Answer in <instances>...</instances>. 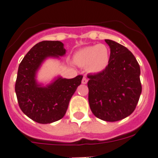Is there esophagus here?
<instances>
[{
  "mask_svg": "<svg viewBox=\"0 0 158 158\" xmlns=\"http://www.w3.org/2000/svg\"><path fill=\"white\" fill-rule=\"evenodd\" d=\"M87 82H88V80H87L86 78H85V77L82 78V84H86Z\"/></svg>",
  "mask_w": 158,
  "mask_h": 158,
  "instance_id": "1",
  "label": "esophagus"
}]
</instances>
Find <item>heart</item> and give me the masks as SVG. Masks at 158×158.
Returning <instances> with one entry per match:
<instances>
[{
  "label": "heart",
  "instance_id": "obj_1",
  "mask_svg": "<svg viewBox=\"0 0 158 158\" xmlns=\"http://www.w3.org/2000/svg\"><path fill=\"white\" fill-rule=\"evenodd\" d=\"M110 56L108 47L103 44H99L81 48L74 55L73 61L79 66H86L88 73L99 74L107 68Z\"/></svg>",
  "mask_w": 158,
  "mask_h": 158
}]
</instances>
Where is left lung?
Here are the masks:
<instances>
[{"mask_svg":"<svg viewBox=\"0 0 158 158\" xmlns=\"http://www.w3.org/2000/svg\"><path fill=\"white\" fill-rule=\"evenodd\" d=\"M110 46V62L102 73L88 75L89 103L100 120L115 122L134 111L141 94L140 69L126 47L105 39Z\"/></svg>","mask_w":158,"mask_h":158,"instance_id":"left-lung-1","label":"left lung"}]
</instances>
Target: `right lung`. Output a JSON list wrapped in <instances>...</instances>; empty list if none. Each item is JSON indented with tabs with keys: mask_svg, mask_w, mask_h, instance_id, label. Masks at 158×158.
<instances>
[{
	"mask_svg": "<svg viewBox=\"0 0 158 158\" xmlns=\"http://www.w3.org/2000/svg\"><path fill=\"white\" fill-rule=\"evenodd\" d=\"M66 50L59 41H43L26 54L18 67L15 93L23 113L37 123L46 124L65 116L69 103L82 76L65 79L58 76L44 85L37 80V73L46 59H60Z\"/></svg>",
	"mask_w": 158,
	"mask_h": 158,
	"instance_id": "obj_1",
	"label": "right lung"
}]
</instances>
